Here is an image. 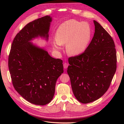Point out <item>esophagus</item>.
Segmentation results:
<instances>
[{
    "label": "esophagus",
    "mask_w": 124,
    "mask_h": 124,
    "mask_svg": "<svg viewBox=\"0 0 124 124\" xmlns=\"http://www.w3.org/2000/svg\"><path fill=\"white\" fill-rule=\"evenodd\" d=\"M68 66V64L67 63H64L63 64V67H64V68L65 69H67V67Z\"/></svg>",
    "instance_id": "esophagus-1"
}]
</instances>
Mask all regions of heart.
<instances>
[{
  "label": "heart",
  "mask_w": 124,
  "mask_h": 124,
  "mask_svg": "<svg viewBox=\"0 0 124 124\" xmlns=\"http://www.w3.org/2000/svg\"><path fill=\"white\" fill-rule=\"evenodd\" d=\"M92 34V29L88 23L70 19L61 24L57 29L56 42L52 43L53 49L60 51L62 49L61 45L66 44V51L69 55H79L86 49Z\"/></svg>",
  "instance_id": "1"
}]
</instances>
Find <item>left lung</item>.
<instances>
[{
    "label": "left lung",
    "instance_id": "8db88e82",
    "mask_svg": "<svg viewBox=\"0 0 124 124\" xmlns=\"http://www.w3.org/2000/svg\"><path fill=\"white\" fill-rule=\"evenodd\" d=\"M92 41L83 53L68 58L67 73L76 99L87 103L100 99L108 89L116 69L113 39L95 21Z\"/></svg>",
    "mask_w": 124,
    "mask_h": 124
}]
</instances>
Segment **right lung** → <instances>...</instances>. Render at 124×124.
Segmentation results:
<instances>
[{"instance_id": "add662e5", "label": "right lung", "mask_w": 124, "mask_h": 124, "mask_svg": "<svg viewBox=\"0 0 124 124\" xmlns=\"http://www.w3.org/2000/svg\"><path fill=\"white\" fill-rule=\"evenodd\" d=\"M52 17L46 16L29 23L12 42L8 68L16 92L29 102L44 106L53 99L57 79L63 73V61L31 41L40 36L48 40Z\"/></svg>"}]
</instances>
